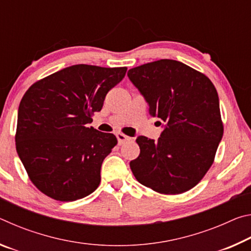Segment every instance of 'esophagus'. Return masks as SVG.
Returning a JSON list of instances; mask_svg holds the SVG:
<instances>
[{"instance_id":"34e87169","label":"esophagus","mask_w":251,"mask_h":251,"mask_svg":"<svg viewBox=\"0 0 251 251\" xmlns=\"http://www.w3.org/2000/svg\"><path fill=\"white\" fill-rule=\"evenodd\" d=\"M116 137H117V141H118V144H120V145H122V144H124L127 141H130L129 136H127L125 134H123V133H117Z\"/></svg>"}]
</instances>
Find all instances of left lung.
<instances>
[{
    "instance_id": "left-lung-1",
    "label": "left lung",
    "mask_w": 251,
    "mask_h": 251,
    "mask_svg": "<svg viewBox=\"0 0 251 251\" xmlns=\"http://www.w3.org/2000/svg\"><path fill=\"white\" fill-rule=\"evenodd\" d=\"M129 79L165 123L155 142L136 139L141 152L130 169L156 193L178 195L192 189L209 171L224 134L217 91L211 80L184 63L159 59L128 71Z\"/></svg>"
}]
</instances>
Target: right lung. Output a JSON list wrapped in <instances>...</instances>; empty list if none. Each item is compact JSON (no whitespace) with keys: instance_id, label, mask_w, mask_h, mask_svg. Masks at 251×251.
Wrapping results in <instances>:
<instances>
[{"instance_id":"1","label":"right lung","mask_w":251,"mask_h":251,"mask_svg":"<svg viewBox=\"0 0 251 251\" xmlns=\"http://www.w3.org/2000/svg\"><path fill=\"white\" fill-rule=\"evenodd\" d=\"M127 67L78 64L31 85L20 103L16 151L28 178L55 201H74L100 182V167L117 144L88 127Z\"/></svg>"}]
</instances>
